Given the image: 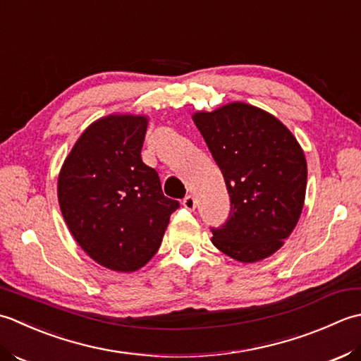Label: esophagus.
Masks as SVG:
<instances>
[{"label":"esophagus","instance_id":"obj_1","mask_svg":"<svg viewBox=\"0 0 361 361\" xmlns=\"http://www.w3.org/2000/svg\"><path fill=\"white\" fill-rule=\"evenodd\" d=\"M182 205H183V207H185L187 210H195V207H196V200H195V196L188 195V196L183 197Z\"/></svg>","mask_w":361,"mask_h":361}]
</instances>
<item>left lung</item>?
<instances>
[{"instance_id": "left-lung-1", "label": "left lung", "mask_w": 361, "mask_h": 361, "mask_svg": "<svg viewBox=\"0 0 361 361\" xmlns=\"http://www.w3.org/2000/svg\"><path fill=\"white\" fill-rule=\"evenodd\" d=\"M193 121L224 176L227 221L212 243L243 263L273 255L296 227L304 207L307 161L298 140L264 110L231 102Z\"/></svg>"}]
</instances>
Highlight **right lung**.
I'll return each instance as SVG.
<instances>
[{"label":"right lung","mask_w":361,"mask_h":361,"mask_svg":"<svg viewBox=\"0 0 361 361\" xmlns=\"http://www.w3.org/2000/svg\"><path fill=\"white\" fill-rule=\"evenodd\" d=\"M148 118L109 115L90 124L59 174L65 223L88 257L130 273L159 251L179 202L164 195L154 168L142 160Z\"/></svg>","instance_id":"obj_1"}]
</instances>
